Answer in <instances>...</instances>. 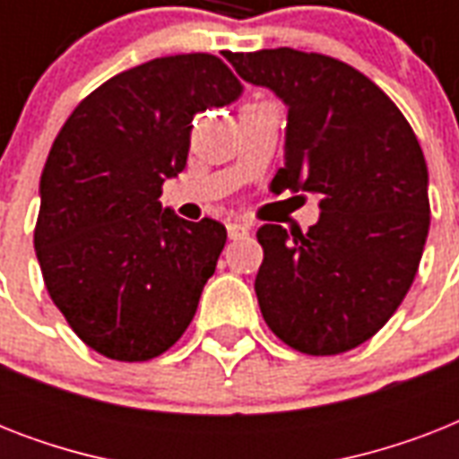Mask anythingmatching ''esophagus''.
<instances>
[{
    "label": "esophagus",
    "instance_id": "obj_1",
    "mask_svg": "<svg viewBox=\"0 0 459 459\" xmlns=\"http://www.w3.org/2000/svg\"><path fill=\"white\" fill-rule=\"evenodd\" d=\"M229 238L230 240H240V238H247L250 236V226L247 223H240V221H230L229 226Z\"/></svg>",
    "mask_w": 459,
    "mask_h": 459
}]
</instances>
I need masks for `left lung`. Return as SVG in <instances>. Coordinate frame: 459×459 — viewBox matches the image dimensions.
<instances>
[{
  "instance_id": "obj_1",
  "label": "left lung",
  "mask_w": 459,
  "mask_h": 459,
  "mask_svg": "<svg viewBox=\"0 0 459 459\" xmlns=\"http://www.w3.org/2000/svg\"><path fill=\"white\" fill-rule=\"evenodd\" d=\"M226 59L288 107L272 186L321 197L307 233L257 230L262 316L298 352H348L391 319L420 269L431 221L420 140L377 82L333 56L279 47Z\"/></svg>"
}]
</instances>
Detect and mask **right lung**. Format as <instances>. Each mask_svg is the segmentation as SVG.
I'll return each mask as SVG.
<instances>
[{
    "mask_svg": "<svg viewBox=\"0 0 459 459\" xmlns=\"http://www.w3.org/2000/svg\"><path fill=\"white\" fill-rule=\"evenodd\" d=\"M243 85L214 54L161 56L90 92L39 178L35 252L47 293L88 348L145 362L190 326L226 229L161 209L186 169L193 117Z\"/></svg>",
    "mask_w": 459,
    "mask_h": 459,
    "instance_id": "add662e5",
    "label": "right lung"
}]
</instances>
